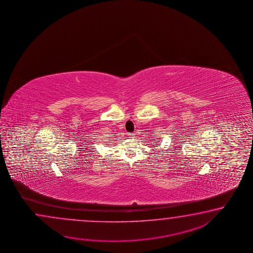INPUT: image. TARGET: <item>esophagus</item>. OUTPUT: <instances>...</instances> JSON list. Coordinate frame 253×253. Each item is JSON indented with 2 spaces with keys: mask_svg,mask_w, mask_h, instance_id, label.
Listing matches in <instances>:
<instances>
[{
  "mask_svg": "<svg viewBox=\"0 0 253 253\" xmlns=\"http://www.w3.org/2000/svg\"><path fill=\"white\" fill-rule=\"evenodd\" d=\"M129 138H131V139H134V137H135V134L134 133H130L128 134Z\"/></svg>",
  "mask_w": 253,
  "mask_h": 253,
  "instance_id": "esophagus-1",
  "label": "esophagus"
}]
</instances>
